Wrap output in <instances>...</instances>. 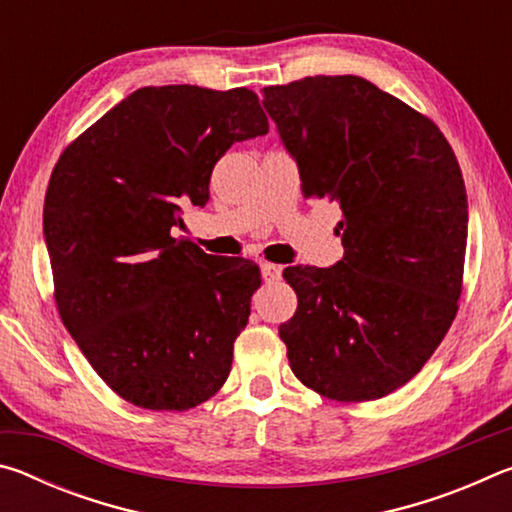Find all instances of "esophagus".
Returning <instances> with one entry per match:
<instances>
[{
  "mask_svg": "<svg viewBox=\"0 0 512 512\" xmlns=\"http://www.w3.org/2000/svg\"><path fill=\"white\" fill-rule=\"evenodd\" d=\"M259 268H262L264 282H277V280H280V277H282V266L262 262V264H259Z\"/></svg>",
  "mask_w": 512,
  "mask_h": 512,
  "instance_id": "esophagus-1",
  "label": "esophagus"
}]
</instances>
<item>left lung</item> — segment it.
<instances>
[{
  "label": "left lung",
  "mask_w": 512,
  "mask_h": 512,
  "mask_svg": "<svg viewBox=\"0 0 512 512\" xmlns=\"http://www.w3.org/2000/svg\"><path fill=\"white\" fill-rule=\"evenodd\" d=\"M307 198L343 212V257L291 266L298 309L280 325L293 375L339 402L379 400L418 375L461 298L467 196L438 126L361 76L264 88Z\"/></svg>",
  "instance_id": "obj_1"
}]
</instances>
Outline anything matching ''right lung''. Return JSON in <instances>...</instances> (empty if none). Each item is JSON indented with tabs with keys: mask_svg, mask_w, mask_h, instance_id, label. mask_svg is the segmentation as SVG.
Wrapping results in <instances>:
<instances>
[{
	"mask_svg": "<svg viewBox=\"0 0 512 512\" xmlns=\"http://www.w3.org/2000/svg\"><path fill=\"white\" fill-rule=\"evenodd\" d=\"M266 133L255 92L162 85L128 94L56 162L42 225L58 314L126 402L187 411L228 379L259 266L171 228L210 201L221 155Z\"/></svg>",
	"mask_w": 512,
	"mask_h": 512,
	"instance_id": "add662e5",
	"label": "right lung"
}]
</instances>
